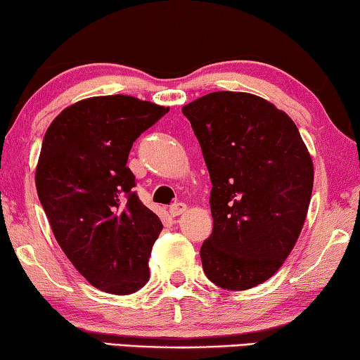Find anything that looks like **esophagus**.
Instances as JSON below:
<instances>
[{
  "label": "esophagus",
  "mask_w": 360,
  "mask_h": 360,
  "mask_svg": "<svg viewBox=\"0 0 360 360\" xmlns=\"http://www.w3.org/2000/svg\"><path fill=\"white\" fill-rule=\"evenodd\" d=\"M185 211H186V205L184 203V201H175V203H172L169 208V213L172 216H179L181 213H185Z\"/></svg>",
  "instance_id": "esophagus-1"
}]
</instances>
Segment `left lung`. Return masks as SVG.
<instances>
[{
	"label": "left lung",
	"mask_w": 360,
	"mask_h": 360,
	"mask_svg": "<svg viewBox=\"0 0 360 360\" xmlns=\"http://www.w3.org/2000/svg\"><path fill=\"white\" fill-rule=\"evenodd\" d=\"M211 184L213 233L203 270L226 290H248L282 267L303 228L313 162L295 122L250 93L214 91L184 106Z\"/></svg>",
	"instance_id": "left-lung-1"
}]
</instances>
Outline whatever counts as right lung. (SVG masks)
Listing matches in <instances>:
<instances>
[{
	"label": "right lung",
	"instance_id": "right-lung-1",
	"mask_svg": "<svg viewBox=\"0 0 360 360\" xmlns=\"http://www.w3.org/2000/svg\"><path fill=\"white\" fill-rule=\"evenodd\" d=\"M169 108L134 96H95L63 110L44 136L36 186L68 260L93 287L129 295L149 280L159 216L142 205L131 147Z\"/></svg>",
	"mask_w": 360,
	"mask_h": 360
}]
</instances>
